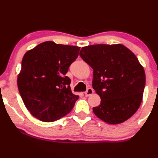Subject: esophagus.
Wrapping results in <instances>:
<instances>
[{
    "instance_id": "obj_1",
    "label": "esophagus",
    "mask_w": 158,
    "mask_h": 158,
    "mask_svg": "<svg viewBox=\"0 0 158 158\" xmlns=\"http://www.w3.org/2000/svg\"><path fill=\"white\" fill-rule=\"evenodd\" d=\"M94 90H93L92 88H90V87H89V88H87V90L85 92V96H90V95H92L93 94H94Z\"/></svg>"
}]
</instances>
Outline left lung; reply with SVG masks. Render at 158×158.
I'll list each match as a JSON object with an SVG mask.
<instances>
[{
  "instance_id": "obj_1",
  "label": "left lung",
  "mask_w": 158,
  "mask_h": 158,
  "mask_svg": "<svg viewBox=\"0 0 158 158\" xmlns=\"http://www.w3.org/2000/svg\"><path fill=\"white\" fill-rule=\"evenodd\" d=\"M79 55L94 70L93 88L101 104L95 115L110 124L127 121L139 108L146 84L143 68L138 58L121 44L92 45Z\"/></svg>"
}]
</instances>
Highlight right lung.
<instances>
[{"mask_svg": "<svg viewBox=\"0 0 158 158\" xmlns=\"http://www.w3.org/2000/svg\"><path fill=\"white\" fill-rule=\"evenodd\" d=\"M79 50L47 41L25 54L18 87L25 106L36 118L53 122L73 109L79 96L73 94L71 80L65 74Z\"/></svg>", "mask_w": 158, "mask_h": 158, "instance_id": "right-lung-1", "label": "right lung"}]
</instances>
